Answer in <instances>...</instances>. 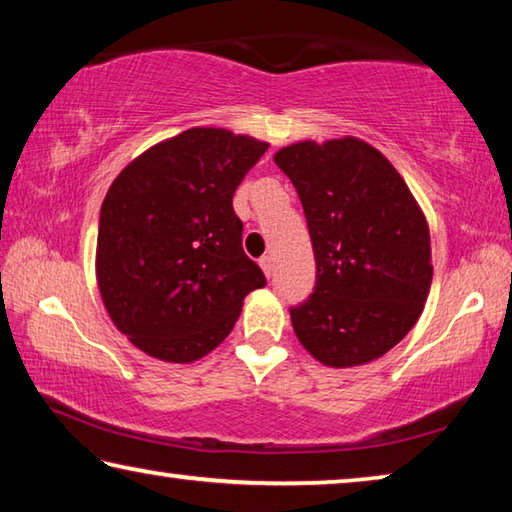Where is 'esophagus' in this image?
I'll list each match as a JSON object with an SVG mask.
<instances>
[{
    "label": "esophagus",
    "mask_w": 512,
    "mask_h": 512,
    "mask_svg": "<svg viewBox=\"0 0 512 512\" xmlns=\"http://www.w3.org/2000/svg\"><path fill=\"white\" fill-rule=\"evenodd\" d=\"M259 266H262V271H264V275H266V277H271V275H273V257L264 255L262 259H259Z\"/></svg>",
    "instance_id": "34e87169"
}]
</instances>
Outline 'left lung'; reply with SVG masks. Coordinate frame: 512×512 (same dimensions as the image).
I'll return each mask as SVG.
<instances>
[{
    "label": "left lung",
    "instance_id": "1",
    "mask_svg": "<svg viewBox=\"0 0 512 512\" xmlns=\"http://www.w3.org/2000/svg\"><path fill=\"white\" fill-rule=\"evenodd\" d=\"M307 216L316 257L314 293L291 307L311 357L352 368L395 348L431 289L429 225L411 189L359 137L298 142L275 153Z\"/></svg>",
    "mask_w": 512,
    "mask_h": 512
}]
</instances>
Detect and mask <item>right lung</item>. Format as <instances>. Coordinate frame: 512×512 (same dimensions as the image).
<instances>
[{"label": "right lung", "mask_w": 512, "mask_h": 512, "mask_svg": "<svg viewBox=\"0 0 512 512\" xmlns=\"http://www.w3.org/2000/svg\"><path fill=\"white\" fill-rule=\"evenodd\" d=\"M268 142L189 128L151 146L112 180L101 205L97 284L135 348L192 363L232 332L266 277L241 248L232 196Z\"/></svg>", "instance_id": "obj_1"}]
</instances>
